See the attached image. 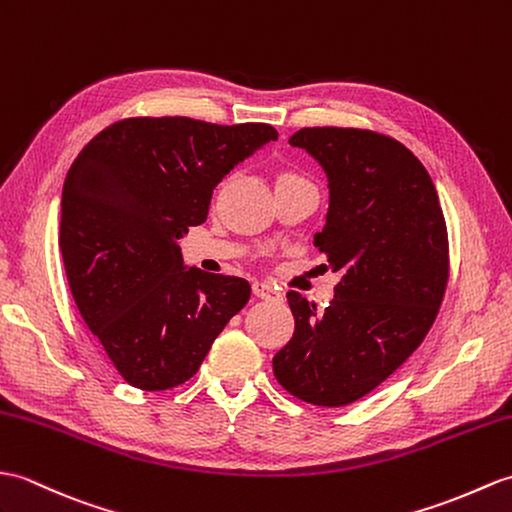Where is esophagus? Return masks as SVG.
<instances>
[{
  "mask_svg": "<svg viewBox=\"0 0 512 512\" xmlns=\"http://www.w3.org/2000/svg\"><path fill=\"white\" fill-rule=\"evenodd\" d=\"M253 294L266 301H281V292L268 283H253Z\"/></svg>",
  "mask_w": 512,
  "mask_h": 512,
  "instance_id": "obj_1",
  "label": "esophagus"
}]
</instances>
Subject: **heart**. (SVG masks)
Returning a JSON list of instances; mask_svg holds the SVG:
<instances>
[{
    "instance_id": "obj_1",
    "label": "heart",
    "mask_w": 512,
    "mask_h": 512,
    "mask_svg": "<svg viewBox=\"0 0 512 512\" xmlns=\"http://www.w3.org/2000/svg\"><path fill=\"white\" fill-rule=\"evenodd\" d=\"M283 176H292V174H283Z\"/></svg>"
}]
</instances>
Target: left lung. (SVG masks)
Instances as JSON below:
<instances>
[{
  "label": "left lung",
  "mask_w": 512,
  "mask_h": 512,
  "mask_svg": "<svg viewBox=\"0 0 512 512\" xmlns=\"http://www.w3.org/2000/svg\"><path fill=\"white\" fill-rule=\"evenodd\" d=\"M290 146L327 174L329 209L314 246L342 279L325 312L288 292L294 336L272 371L296 399L340 408L395 373L434 325L449 279L447 224L430 174L397 139L316 126Z\"/></svg>",
  "instance_id": "obj_1"
}]
</instances>
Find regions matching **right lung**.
Masks as SVG:
<instances>
[{
  "label": "right lung",
  "mask_w": 512,
  "mask_h": 512,
  "mask_svg": "<svg viewBox=\"0 0 512 512\" xmlns=\"http://www.w3.org/2000/svg\"><path fill=\"white\" fill-rule=\"evenodd\" d=\"M277 137L270 124L128 117L71 163L61 200L69 290L130 386L185 384L251 299L246 279L185 268L178 240L207 220L222 178Z\"/></svg>",
  "instance_id": "right-lung-1"
}]
</instances>
